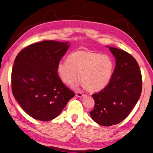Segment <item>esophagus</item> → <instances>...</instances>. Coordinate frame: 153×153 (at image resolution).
I'll return each instance as SVG.
<instances>
[{"label": "esophagus", "mask_w": 153, "mask_h": 153, "mask_svg": "<svg viewBox=\"0 0 153 153\" xmlns=\"http://www.w3.org/2000/svg\"><path fill=\"white\" fill-rule=\"evenodd\" d=\"M76 96L78 97H82L83 96H84V94H82V92H76Z\"/></svg>", "instance_id": "obj_1"}]
</instances>
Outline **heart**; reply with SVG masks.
Segmentation results:
<instances>
[{"instance_id":"obj_1","label":"heart","mask_w":153,"mask_h":153,"mask_svg":"<svg viewBox=\"0 0 153 153\" xmlns=\"http://www.w3.org/2000/svg\"><path fill=\"white\" fill-rule=\"evenodd\" d=\"M114 63L109 56L85 50H78L69 55L68 61L57 65V73L65 84L73 86L80 78L88 90L103 89L111 80Z\"/></svg>"}]
</instances>
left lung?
I'll return each mask as SVG.
<instances>
[{
    "label": "left lung",
    "instance_id": "left-lung-1",
    "mask_svg": "<svg viewBox=\"0 0 153 153\" xmlns=\"http://www.w3.org/2000/svg\"><path fill=\"white\" fill-rule=\"evenodd\" d=\"M107 46L116 59V66L107 87L92 94L95 104L90 114L98 124L111 126L124 120L138 102L142 91V76L132 56Z\"/></svg>",
    "mask_w": 153,
    "mask_h": 153
}]
</instances>
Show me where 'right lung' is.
Here are the masks:
<instances>
[{
    "label": "right lung",
    "instance_id": "add662e5",
    "mask_svg": "<svg viewBox=\"0 0 153 153\" xmlns=\"http://www.w3.org/2000/svg\"><path fill=\"white\" fill-rule=\"evenodd\" d=\"M69 46L68 42L43 41L27 46L15 58L11 76L13 94L34 119H55L75 96L57 73L58 63Z\"/></svg>",
    "mask_w": 153,
    "mask_h": 153
}]
</instances>
